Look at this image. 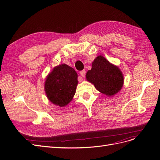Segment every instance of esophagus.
Segmentation results:
<instances>
[{
  "label": "esophagus",
  "instance_id": "obj_1",
  "mask_svg": "<svg viewBox=\"0 0 160 160\" xmlns=\"http://www.w3.org/2000/svg\"><path fill=\"white\" fill-rule=\"evenodd\" d=\"M85 74H86V71H85V70H83V71H80V75H81V77H85Z\"/></svg>",
  "mask_w": 160,
  "mask_h": 160
}]
</instances>
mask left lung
I'll use <instances>...</instances> for the list:
<instances>
[{
	"label": "left lung",
	"instance_id": "1",
	"mask_svg": "<svg viewBox=\"0 0 160 160\" xmlns=\"http://www.w3.org/2000/svg\"><path fill=\"white\" fill-rule=\"evenodd\" d=\"M85 76L87 81L94 85L97 90L108 97L117 94L123 85L122 71L102 55L95 58L91 69L87 72Z\"/></svg>",
	"mask_w": 160,
	"mask_h": 160
}]
</instances>
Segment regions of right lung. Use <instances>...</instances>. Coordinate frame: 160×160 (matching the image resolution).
<instances>
[{"mask_svg":"<svg viewBox=\"0 0 160 160\" xmlns=\"http://www.w3.org/2000/svg\"><path fill=\"white\" fill-rule=\"evenodd\" d=\"M77 72L65 63L55 67L47 76L45 91L50 102L65 107L72 101L78 84Z\"/></svg>","mask_w":160,"mask_h":160,"instance_id":"add662e5","label":"right lung"}]
</instances>
